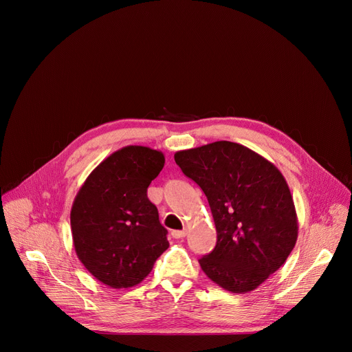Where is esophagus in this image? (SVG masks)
<instances>
[{"mask_svg":"<svg viewBox=\"0 0 352 352\" xmlns=\"http://www.w3.org/2000/svg\"><path fill=\"white\" fill-rule=\"evenodd\" d=\"M171 235H173V238H175V239H181V238L186 236V231H173Z\"/></svg>","mask_w":352,"mask_h":352,"instance_id":"obj_1","label":"esophagus"}]
</instances>
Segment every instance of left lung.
Returning <instances> with one entry per match:
<instances>
[{"label": "left lung", "instance_id": "8db88e82", "mask_svg": "<svg viewBox=\"0 0 352 352\" xmlns=\"http://www.w3.org/2000/svg\"><path fill=\"white\" fill-rule=\"evenodd\" d=\"M182 173L205 192L217 243L199 265L232 294L256 289L295 246L298 219L281 171L239 143L219 140L174 155Z\"/></svg>", "mask_w": 352, "mask_h": 352}]
</instances>
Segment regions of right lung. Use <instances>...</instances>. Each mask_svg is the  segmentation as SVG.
<instances>
[{"label":"right lung","mask_w":352,"mask_h":352,"mask_svg":"<svg viewBox=\"0 0 352 352\" xmlns=\"http://www.w3.org/2000/svg\"><path fill=\"white\" fill-rule=\"evenodd\" d=\"M164 155L125 146L100 163L78 190L71 209L72 241L87 272L111 288L143 281L168 248L167 230L147 188Z\"/></svg>","instance_id":"1"}]
</instances>
